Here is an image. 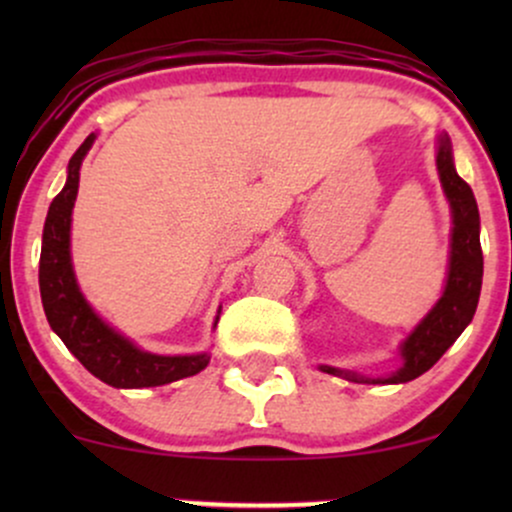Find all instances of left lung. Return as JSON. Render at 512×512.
Instances as JSON below:
<instances>
[{"mask_svg": "<svg viewBox=\"0 0 512 512\" xmlns=\"http://www.w3.org/2000/svg\"><path fill=\"white\" fill-rule=\"evenodd\" d=\"M438 178L443 185L445 199L450 204V255L448 276L440 298L428 313L421 317L419 325L411 330L404 342L399 344L402 366L392 370L385 378H368L354 370L320 366L322 373L339 375L351 383L370 385H397L424 375L445 351L455 344V339L464 332L477 313L481 276H484V255L479 243V207L474 199L472 187L464 182L455 170L452 161V144L448 134H438L436 146Z\"/></svg>", "mask_w": 512, "mask_h": 512, "instance_id": "left-lung-1", "label": "left lung"}]
</instances>
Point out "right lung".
<instances>
[{
  "label": "right lung",
  "mask_w": 512,
  "mask_h": 512,
  "mask_svg": "<svg viewBox=\"0 0 512 512\" xmlns=\"http://www.w3.org/2000/svg\"><path fill=\"white\" fill-rule=\"evenodd\" d=\"M96 142V132L88 134L84 144L69 158L67 182L62 192L52 199L48 219L43 228V248H40V298L52 332L62 339L72 354L79 358L88 373L96 375L110 387L139 390L158 387L190 378L209 366V354L161 356L139 349L132 339L117 332L103 320L79 289L72 264V211L79 192L81 163ZM221 315V308H219ZM216 315V322H219Z\"/></svg>",
  "instance_id": "add662e5"
}]
</instances>
